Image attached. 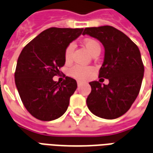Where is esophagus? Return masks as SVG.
Listing matches in <instances>:
<instances>
[{"label": "esophagus", "mask_w": 153, "mask_h": 153, "mask_svg": "<svg viewBox=\"0 0 153 153\" xmlns=\"http://www.w3.org/2000/svg\"><path fill=\"white\" fill-rule=\"evenodd\" d=\"M77 84H78V87H80L83 84V83H82L81 81H77Z\"/></svg>", "instance_id": "obj_1"}]
</instances>
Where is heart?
Here are the masks:
<instances>
[{"mask_svg":"<svg viewBox=\"0 0 153 153\" xmlns=\"http://www.w3.org/2000/svg\"><path fill=\"white\" fill-rule=\"evenodd\" d=\"M84 47H86V49L88 51L92 56L94 54L101 51V46L100 44L97 42L96 40L93 39H86L84 41ZM74 45L70 44L66 49L65 51V59L66 62H69L72 59V54L74 51ZM93 73V68L89 66H83V65H75L70 68V74L74 78H75L77 79L84 80L88 79L90 75Z\"/></svg>","mask_w":153,"mask_h":153,"instance_id":"1","label":"heart"}]
</instances>
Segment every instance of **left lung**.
Instances as JSON below:
<instances>
[{
    "instance_id": "1",
    "label": "left lung",
    "mask_w": 153,
    "mask_h": 153,
    "mask_svg": "<svg viewBox=\"0 0 153 153\" xmlns=\"http://www.w3.org/2000/svg\"><path fill=\"white\" fill-rule=\"evenodd\" d=\"M95 38L105 48L99 78L109 83H89L92 91L87 98L90 111L98 117L113 120L123 115L137 98L144 73L141 54L137 45L112 26L86 28L83 33Z\"/></svg>"
}]
</instances>
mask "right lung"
Masks as SVG:
<instances>
[{"label":"right lung","mask_w":153,"mask_h":153,"mask_svg":"<svg viewBox=\"0 0 153 153\" xmlns=\"http://www.w3.org/2000/svg\"><path fill=\"white\" fill-rule=\"evenodd\" d=\"M83 28H47L28 42L17 61L15 81L25 108L43 121L59 118L66 111L77 88L76 80L66 76L55 82L65 63V51Z\"/></svg>","instance_id":"1"}]
</instances>
